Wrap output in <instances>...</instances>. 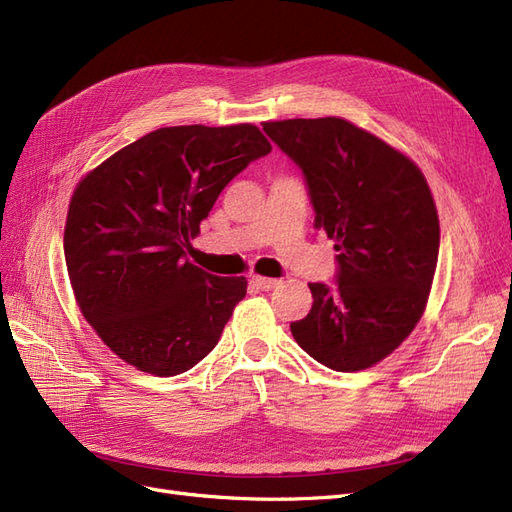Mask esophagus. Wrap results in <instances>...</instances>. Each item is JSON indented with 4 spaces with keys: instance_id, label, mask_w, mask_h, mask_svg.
<instances>
[{
    "instance_id": "34e87169",
    "label": "esophagus",
    "mask_w": 512,
    "mask_h": 512,
    "mask_svg": "<svg viewBox=\"0 0 512 512\" xmlns=\"http://www.w3.org/2000/svg\"><path fill=\"white\" fill-rule=\"evenodd\" d=\"M252 284L260 290H271L275 288L277 284H280V280H275V277H262V275H252Z\"/></svg>"
}]
</instances>
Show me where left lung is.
I'll return each mask as SVG.
<instances>
[{
	"instance_id": "obj_1",
	"label": "left lung",
	"mask_w": 512,
	"mask_h": 512,
	"mask_svg": "<svg viewBox=\"0 0 512 512\" xmlns=\"http://www.w3.org/2000/svg\"><path fill=\"white\" fill-rule=\"evenodd\" d=\"M303 170L314 226L335 241L337 284H309L297 344L335 371L386 359L421 320L438 265L440 222L425 175L406 153L344 117L265 121Z\"/></svg>"
}]
</instances>
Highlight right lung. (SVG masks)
<instances>
[{"label":"right lung","instance_id":"obj_1","mask_svg":"<svg viewBox=\"0 0 512 512\" xmlns=\"http://www.w3.org/2000/svg\"><path fill=\"white\" fill-rule=\"evenodd\" d=\"M271 143L252 123L149 132L79 181L64 254L81 314L121 361L160 378L192 369L220 342L245 277L185 258L215 200Z\"/></svg>","mask_w":512,"mask_h":512}]
</instances>
